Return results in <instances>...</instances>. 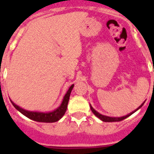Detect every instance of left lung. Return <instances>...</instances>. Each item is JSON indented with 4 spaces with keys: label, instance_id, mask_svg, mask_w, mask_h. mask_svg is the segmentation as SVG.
Masks as SVG:
<instances>
[{
    "label": "left lung",
    "instance_id": "left-lung-1",
    "mask_svg": "<svg viewBox=\"0 0 154 154\" xmlns=\"http://www.w3.org/2000/svg\"><path fill=\"white\" fill-rule=\"evenodd\" d=\"M145 103V102H144ZM143 103V104H144ZM143 104H141L140 106H139L137 109L136 110H134V112H130V113H129L128 115H126V116H124V117H108V116H105V115H102L101 114V113H99L98 112H97L96 110L94 109V108L92 107L91 105H90V109H91L92 112H94V114L95 115V116H97V117H98L99 119H101V121H103V122H121V121H122V120L125 119V118H127L128 117H129L130 115H132L134 112H135L137 111V110H138L140 108H141V106L143 105Z\"/></svg>",
    "mask_w": 154,
    "mask_h": 154
}]
</instances>
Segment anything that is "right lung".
<instances>
[{
    "label": "right lung",
    "mask_w": 154,
    "mask_h": 154,
    "mask_svg": "<svg viewBox=\"0 0 154 154\" xmlns=\"http://www.w3.org/2000/svg\"><path fill=\"white\" fill-rule=\"evenodd\" d=\"M74 86V85H72L69 87V89L67 91L66 94L63 98V101L60 104V105L57 109H56L55 110H53L52 112H33V111H28L25 110L22 108L19 107L18 105H17L15 103H13L11 101L13 105L17 109L22 113L23 115H25V117H27L28 118H29L31 120H33L35 122H47V123H51V122H56L59 121L61 117L64 116V114L66 112L67 109L68 103H69V100L70 94L72 91V88Z\"/></svg>",
    "instance_id": "obj_1"
}]
</instances>
